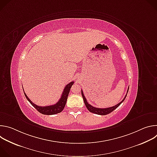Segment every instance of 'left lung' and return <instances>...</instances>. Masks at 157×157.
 Instances as JSON below:
<instances>
[{
  "instance_id": "left-lung-1",
  "label": "left lung",
  "mask_w": 157,
  "mask_h": 157,
  "mask_svg": "<svg viewBox=\"0 0 157 157\" xmlns=\"http://www.w3.org/2000/svg\"><path fill=\"white\" fill-rule=\"evenodd\" d=\"M128 88H129V87H128L127 92V94H126L125 96L124 97V98L123 99V100H122L121 102H120L119 104H117V105H114V106H113V107H107V108H97V107H95L92 106L91 105H90V104H89L87 102V100H86V98H85V96H84V94H83L82 90H81V94H82V98H83V100H84V104H85V105H86V106L87 110H88L89 112H91V113H94V114H98V115L105 116V115H107V114H108L112 113V112H113V110H114L116 108H117V107L124 102V101L125 100V98H126V96H127V93H128Z\"/></svg>"
}]
</instances>
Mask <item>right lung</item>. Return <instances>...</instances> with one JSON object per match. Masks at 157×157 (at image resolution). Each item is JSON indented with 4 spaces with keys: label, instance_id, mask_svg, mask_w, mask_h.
<instances>
[{
    "label": "right lung",
    "instance_id": "right-lung-1",
    "mask_svg": "<svg viewBox=\"0 0 157 157\" xmlns=\"http://www.w3.org/2000/svg\"><path fill=\"white\" fill-rule=\"evenodd\" d=\"M73 84H74V82L72 81V82H70L69 84H67L65 86V87L64 88L63 92L62 93V95H61L59 100L57 102V103H56L54 105H47V106L37 105L30 101V99L27 97V96L25 93L24 91V94H25L27 99L39 112V113H40L44 115H54V114L61 113V112L64 109V106L66 103V101H67V99H68V94L70 93L71 87Z\"/></svg>",
    "mask_w": 157,
    "mask_h": 157
}]
</instances>
